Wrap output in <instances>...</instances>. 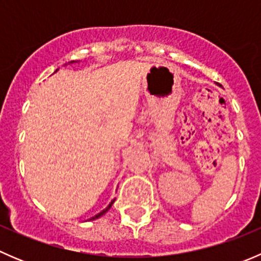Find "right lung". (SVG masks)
Listing matches in <instances>:
<instances>
[{
    "mask_svg": "<svg viewBox=\"0 0 261 261\" xmlns=\"http://www.w3.org/2000/svg\"><path fill=\"white\" fill-rule=\"evenodd\" d=\"M112 203H114V201H112V202H111V203H110V204H109V206H107V208H105V210H103V211H101V212H99V213H98V215H96V216H94V217L89 218V220H96V218L101 217V216H102V215H105V213H106L107 211H109V210H110V207H111V206H112Z\"/></svg>",
    "mask_w": 261,
    "mask_h": 261,
    "instance_id": "add662e5",
    "label": "right lung"
}]
</instances>
